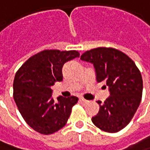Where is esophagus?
I'll return each mask as SVG.
<instances>
[{
  "mask_svg": "<svg viewBox=\"0 0 150 150\" xmlns=\"http://www.w3.org/2000/svg\"><path fill=\"white\" fill-rule=\"evenodd\" d=\"M81 101L84 103H90V101L87 100V99H85V98H81Z\"/></svg>",
  "mask_w": 150,
  "mask_h": 150,
  "instance_id": "1",
  "label": "esophagus"
}]
</instances>
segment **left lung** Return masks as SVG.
Returning a JSON list of instances; mask_svg holds the SVG:
<instances>
[{
    "label": "left lung",
    "instance_id": "1",
    "mask_svg": "<svg viewBox=\"0 0 150 150\" xmlns=\"http://www.w3.org/2000/svg\"><path fill=\"white\" fill-rule=\"evenodd\" d=\"M80 59L93 64L97 81H105L110 96L99 104L92 117L98 128L108 133L118 132L131 121L138 109L143 91V80L135 62L126 54L112 47H97L83 52Z\"/></svg>",
    "mask_w": 150,
    "mask_h": 150
}]
</instances>
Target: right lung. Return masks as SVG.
Returning a JSON list of instances; mask_svg holds the SVG:
<instances>
[{"mask_svg": "<svg viewBox=\"0 0 150 150\" xmlns=\"http://www.w3.org/2000/svg\"><path fill=\"white\" fill-rule=\"evenodd\" d=\"M75 50H43L29 57L15 74L13 97L28 126L42 135H51L67 124L79 98L60 96L55 101L51 86L63 79L66 62L79 57Z\"/></svg>", "mask_w": 150, "mask_h": 150, "instance_id": "right-lung-1", "label": "right lung"}]
</instances>
